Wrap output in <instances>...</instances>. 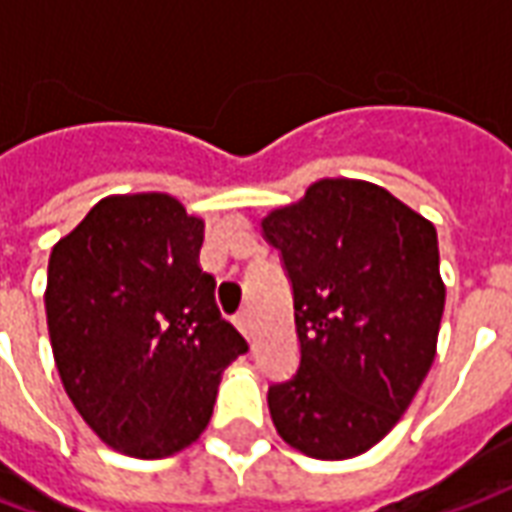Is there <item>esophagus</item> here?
<instances>
[{"mask_svg": "<svg viewBox=\"0 0 512 512\" xmlns=\"http://www.w3.org/2000/svg\"><path fill=\"white\" fill-rule=\"evenodd\" d=\"M235 326L241 329V334H244L246 340H252V318H249V312H241V315L235 318Z\"/></svg>", "mask_w": 512, "mask_h": 512, "instance_id": "esophagus-1", "label": "esophagus"}]
</instances>
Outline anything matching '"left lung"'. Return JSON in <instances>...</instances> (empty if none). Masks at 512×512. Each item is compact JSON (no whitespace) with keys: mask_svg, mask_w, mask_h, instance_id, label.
Returning a JSON list of instances; mask_svg holds the SVG:
<instances>
[{"mask_svg":"<svg viewBox=\"0 0 512 512\" xmlns=\"http://www.w3.org/2000/svg\"><path fill=\"white\" fill-rule=\"evenodd\" d=\"M279 249L301 343L296 376L268 386L293 450L345 461L376 447L428 376L444 312L436 227L389 191L323 178L260 222Z\"/></svg>","mask_w":512,"mask_h":512,"instance_id":"left-lung-1","label":"left lung"}]
</instances>
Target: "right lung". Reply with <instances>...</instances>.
<instances>
[{"label": "right lung", "instance_id": "obj_1", "mask_svg": "<svg viewBox=\"0 0 512 512\" xmlns=\"http://www.w3.org/2000/svg\"><path fill=\"white\" fill-rule=\"evenodd\" d=\"M205 224L169 194L90 208L49 257L46 321L62 386L98 439L131 458L200 439L246 340L200 268Z\"/></svg>", "mask_w": 512, "mask_h": 512}]
</instances>
